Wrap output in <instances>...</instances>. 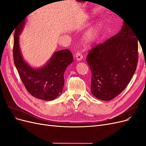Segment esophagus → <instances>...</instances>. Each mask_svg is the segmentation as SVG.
<instances>
[{"instance_id": "esophagus-1", "label": "esophagus", "mask_w": 146, "mask_h": 146, "mask_svg": "<svg viewBox=\"0 0 146 146\" xmlns=\"http://www.w3.org/2000/svg\"><path fill=\"white\" fill-rule=\"evenodd\" d=\"M76 58L78 61H80L83 58V55H82L81 53L77 52V53H76Z\"/></svg>"}]
</instances>
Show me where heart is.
<instances>
[{"mask_svg": "<svg viewBox=\"0 0 146 146\" xmlns=\"http://www.w3.org/2000/svg\"><path fill=\"white\" fill-rule=\"evenodd\" d=\"M103 25V22L99 21L88 29L83 34V38L84 41L86 44H91L95 42L100 36Z\"/></svg>", "mask_w": 146, "mask_h": 146, "instance_id": "1", "label": "heart"}]
</instances>
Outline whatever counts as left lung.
Wrapping results in <instances>:
<instances>
[{
    "instance_id": "8db88e82",
    "label": "left lung",
    "mask_w": 146,
    "mask_h": 146,
    "mask_svg": "<svg viewBox=\"0 0 146 146\" xmlns=\"http://www.w3.org/2000/svg\"><path fill=\"white\" fill-rule=\"evenodd\" d=\"M138 40L133 29L123 23L117 35L89 52L91 91L96 98L111 100L127 87L138 63Z\"/></svg>"
}]
</instances>
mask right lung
I'll use <instances>...</instances> for the list:
<instances>
[{"instance_id": "1", "label": "right lung", "mask_w": 146, "mask_h": 146, "mask_svg": "<svg viewBox=\"0 0 146 146\" xmlns=\"http://www.w3.org/2000/svg\"><path fill=\"white\" fill-rule=\"evenodd\" d=\"M26 17L17 26L14 35L13 58L22 82L29 93L46 101L54 100L63 91L64 73L72 63L73 56L68 49L55 52L42 67L34 68L24 60L19 47V35L23 32Z\"/></svg>"}]
</instances>
